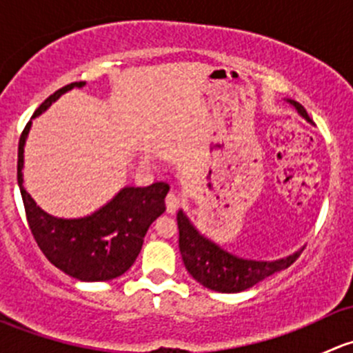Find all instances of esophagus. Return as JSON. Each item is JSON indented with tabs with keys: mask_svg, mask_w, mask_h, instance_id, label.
I'll return each instance as SVG.
<instances>
[{
	"mask_svg": "<svg viewBox=\"0 0 353 353\" xmlns=\"http://www.w3.org/2000/svg\"><path fill=\"white\" fill-rule=\"evenodd\" d=\"M179 205H181V201H179V198L176 196V194H174V193L167 194V196H165L167 213H176V210L179 208Z\"/></svg>",
	"mask_w": 353,
	"mask_h": 353,
	"instance_id": "esophagus-1",
	"label": "esophagus"
}]
</instances>
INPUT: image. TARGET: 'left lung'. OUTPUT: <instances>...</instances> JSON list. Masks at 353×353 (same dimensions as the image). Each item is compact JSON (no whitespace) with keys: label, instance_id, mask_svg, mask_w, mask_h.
Here are the masks:
<instances>
[{"label":"left lung","instance_id":"left-lung-1","mask_svg":"<svg viewBox=\"0 0 353 353\" xmlns=\"http://www.w3.org/2000/svg\"><path fill=\"white\" fill-rule=\"evenodd\" d=\"M288 102L305 121L312 123L309 114L299 102ZM177 227H179V251L188 272L203 287L222 294H237L248 290L272 276L273 273L288 268L301 254L294 252L276 261H254V259L234 256L201 236L184 215L183 210L177 213Z\"/></svg>","mask_w":353,"mask_h":353}]
</instances>
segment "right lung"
Returning a JSON list of instances; mask_svg holds the SVG:
<instances>
[{"mask_svg":"<svg viewBox=\"0 0 353 353\" xmlns=\"http://www.w3.org/2000/svg\"><path fill=\"white\" fill-rule=\"evenodd\" d=\"M85 81H74L49 95L34 117L44 112L54 101ZM23 128L19 141V177L28 229L46 258L80 282H105L123 275L140 254L143 237L157 216L165 212L169 184L155 183L147 188L126 186L108 205L83 219H58L37 206L23 188V145L30 131Z\"/></svg>","mask_w":353,"mask_h":353,"instance_id":"1","label":"right lung"}]
</instances>
